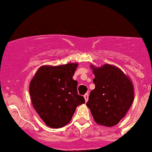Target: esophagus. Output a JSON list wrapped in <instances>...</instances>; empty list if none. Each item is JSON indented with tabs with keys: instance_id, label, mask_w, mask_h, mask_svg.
<instances>
[{
	"instance_id": "esophagus-1",
	"label": "esophagus",
	"mask_w": 152,
	"mask_h": 152,
	"mask_svg": "<svg viewBox=\"0 0 152 152\" xmlns=\"http://www.w3.org/2000/svg\"><path fill=\"white\" fill-rule=\"evenodd\" d=\"M84 98H85V101L87 102L88 101V94L86 93V94H84Z\"/></svg>"
}]
</instances>
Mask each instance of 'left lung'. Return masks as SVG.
Masks as SVG:
<instances>
[{"label":"left lung","mask_w":152,"mask_h":152,"mask_svg":"<svg viewBox=\"0 0 152 152\" xmlns=\"http://www.w3.org/2000/svg\"><path fill=\"white\" fill-rule=\"evenodd\" d=\"M91 68L95 88L90 93L86 106L97 124L112 127L125 117L133 103V84L129 77L115 66L91 65Z\"/></svg>","instance_id":"8db88e82"}]
</instances>
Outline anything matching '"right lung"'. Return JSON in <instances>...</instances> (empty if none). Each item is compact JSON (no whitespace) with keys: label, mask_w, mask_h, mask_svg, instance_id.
<instances>
[{"label":"right lung","mask_w":152,"mask_h":152,"mask_svg":"<svg viewBox=\"0 0 152 152\" xmlns=\"http://www.w3.org/2000/svg\"><path fill=\"white\" fill-rule=\"evenodd\" d=\"M77 64L42 66L29 84L33 107L46 126L58 129L70 122L77 106L85 103L72 79Z\"/></svg>","instance_id":"add662e5"}]
</instances>
